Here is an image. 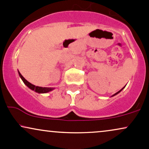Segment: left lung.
I'll return each instance as SVG.
<instances>
[{"label": "left lung", "instance_id": "left-lung-1", "mask_svg": "<svg viewBox=\"0 0 149 149\" xmlns=\"http://www.w3.org/2000/svg\"><path fill=\"white\" fill-rule=\"evenodd\" d=\"M125 87H123V88L122 89H121V90H119V91H118V92H116V93H115V94H114V95H113L111 97H113V96H115V95H118V93H119V92H120L121 91H122V90H123V89L125 88Z\"/></svg>", "mask_w": 149, "mask_h": 149}]
</instances>
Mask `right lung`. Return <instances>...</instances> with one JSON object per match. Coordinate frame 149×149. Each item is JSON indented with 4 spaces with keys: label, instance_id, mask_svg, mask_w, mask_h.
Listing matches in <instances>:
<instances>
[{
    "label": "right lung",
    "instance_id": "1",
    "mask_svg": "<svg viewBox=\"0 0 149 149\" xmlns=\"http://www.w3.org/2000/svg\"><path fill=\"white\" fill-rule=\"evenodd\" d=\"M18 73H19V76L20 78H21V79L22 80V81L24 82V84L26 85L29 88H30L31 90H34L36 92H38V93H40V94L47 93V92L52 91V90H53L54 89V88H42V87L36 86V85L31 84V83H29V82L27 81V80H26L23 76H22V75L19 73V71H18Z\"/></svg>",
    "mask_w": 149,
    "mask_h": 149
}]
</instances>
